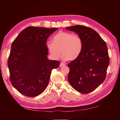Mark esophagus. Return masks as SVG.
Segmentation results:
<instances>
[{
    "label": "esophagus",
    "instance_id": "1",
    "mask_svg": "<svg viewBox=\"0 0 120 120\" xmlns=\"http://www.w3.org/2000/svg\"><path fill=\"white\" fill-rule=\"evenodd\" d=\"M65 65H66V64L64 63L61 62V63H60V67H63V66H65Z\"/></svg>",
    "mask_w": 120,
    "mask_h": 120
}]
</instances>
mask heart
<instances>
[{
	"mask_svg": "<svg viewBox=\"0 0 120 120\" xmlns=\"http://www.w3.org/2000/svg\"><path fill=\"white\" fill-rule=\"evenodd\" d=\"M46 45L53 59H59L61 52L64 59L74 60L82 51L83 41L78 35L60 31L53 37V42L49 41Z\"/></svg>",
	"mask_w": 120,
	"mask_h": 120,
	"instance_id": "1",
	"label": "heart"
}]
</instances>
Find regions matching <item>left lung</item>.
<instances>
[{"mask_svg":"<svg viewBox=\"0 0 120 120\" xmlns=\"http://www.w3.org/2000/svg\"><path fill=\"white\" fill-rule=\"evenodd\" d=\"M82 38V51L77 59L68 65L70 68L68 81L74 89L88 94L104 81L110 63L106 43L93 29L84 25L67 27Z\"/></svg>","mask_w":120,"mask_h":120,"instance_id":"8db88e82","label":"left lung"}]
</instances>
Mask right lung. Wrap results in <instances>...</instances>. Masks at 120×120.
I'll return each instance as SVG.
<instances>
[{
  "mask_svg": "<svg viewBox=\"0 0 120 120\" xmlns=\"http://www.w3.org/2000/svg\"><path fill=\"white\" fill-rule=\"evenodd\" d=\"M57 28L28 26L21 31L11 45L8 65L12 85L22 95L34 97L49 84L52 69L60 62L47 58L48 38Z\"/></svg>",
  "mask_w": 120,
  "mask_h": 120,
  "instance_id": "obj_1",
  "label": "right lung"
}]
</instances>
